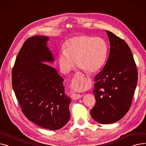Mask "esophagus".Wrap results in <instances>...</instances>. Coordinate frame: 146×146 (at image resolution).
I'll list each match as a JSON object with an SVG mask.
<instances>
[{"instance_id": "esophagus-1", "label": "esophagus", "mask_w": 146, "mask_h": 146, "mask_svg": "<svg viewBox=\"0 0 146 146\" xmlns=\"http://www.w3.org/2000/svg\"><path fill=\"white\" fill-rule=\"evenodd\" d=\"M82 77H83V75H81L79 77L78 76L74 77V78L72 80V87L73 89L74 88V86H76V85H79L83 82ZM82 96H83V95H81V94H77V93H73L72 95V99L73 100H75L80 99Z\"/></svg>"}]
</instances>
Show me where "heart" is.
Masks as SVG:
<instances>
[{
  "instance_id": "obj_1",
  "label": "heart",
  "mask_w": 146,
  "mask_h": 146,
  "mask_svg": "<svg viewBox=\"0 0 146 146\" xmlns=\"http://www.w3.org/2000/svg\"><path fill=\"white\" fill-rule=\"evenodd\" d=\"M108 53L105 41L100 37L80 35L68 39L64 50L58 54V63L62 72L68 73L76 64L89 73L98 72L104 64ZM76 90H80L79 86Z\"/></svg>"
}]
</instances>
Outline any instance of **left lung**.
Returning a JSON list of instances; mask_svg holds the SVG:
<instances>
[{"instance_id": "8db88e82", "label": "left lung", "mask_w": 146, "mask_h": 146, "mask_svg": "<svg viewBox=\"0 0 146 146\" xmlns=\"http://www.w3.org/2000/svg\"><path fill=\"white\" fill-rule=\"evenodd\" d=\"M109 58L103 70L94 77L93 90L96 104L92 118L101 124H111L121 119L130 108L138 74L128 44L110 31Z\"/></svg>"}]
</instances>
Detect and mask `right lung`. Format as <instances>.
I'll list each match as a JSON object with an SVG mask.
<instances>
[{
  "label": "right lung",
  "instance_id": "right-lung-1",
  "mask_svg": "<svg viewBox=\"0 0 146 146\" xmlns=\"http://www.w3.org/2000/svg\"><path fill=\"white\" fill-rule=\"evenodd\" d=\"M48 40L45 36L26 40L17 56L12 80L16 99L28 120L42 128L56 130L69 120L71 99L65 93L64 79L47 64L54 62Z\"/></svg>",
  "mask_w": 146,
  "mask_h": 146
}]
</instances>
